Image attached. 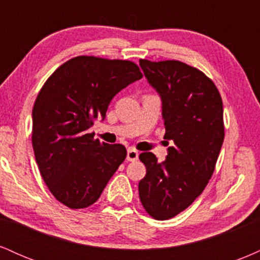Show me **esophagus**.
Here are the masks:
<instances>
[{"instance_id": "34e87169", "label": "esophagus", "mask_w": 260, "mask_h": 260, "mask_svg": "<svg viewBox=\"0 0 260 260\" xmlns=\"http://www.w3.org/2000/svg\"><path fill=\"white\" fill-rule=\"evenodd\" d=\"M138 156H139V153L136 150V149L129 148L127 150V160L128 161H136L137 159H138Z\"/></svg>"}]
</instances>
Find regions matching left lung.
Here are the masks:
<instances>
[{
    "label": "left lung",
    "instance_id": "obj_1",
    "mask_svg": "<svg viewBox=\"0 0 260 260\" xmlns=\"http://www.w3.org/2000/svg\"><path fill=\"white\" fill-rule=\"evenodd\" d=\"M139 63L162 100L165 139L174 140L161 162L153 153L139 155L147 168L139 198L151 217L168 220L189 207L214 174L225 138L222 100L198 68L176 59Z\"/></svg>",
    "mask_w": 260,
    "mask_h": 260
}]
</instances>
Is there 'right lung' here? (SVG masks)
I'll use <instances>...</instances> for the list:
<instances>
[{
    "label": "right lung",
    "instance_id": "1",
    "mask_svg": "<svg viewBox=\"0 0 260 260\" xmlns=\"http://www.w3.org/2000/svg\"><path fill=\"white\" fill-rule=\"evenodd\" d=\"M142 77L128 59L77 56L39 91L32 107L35 160L50 192L67 208L94 204L126 159L124 145L100 142L88 129L105 117L118 91Z\"/></svg>",
    "mask_w": 260,
    "mask_h": 260
}]
</instances>
